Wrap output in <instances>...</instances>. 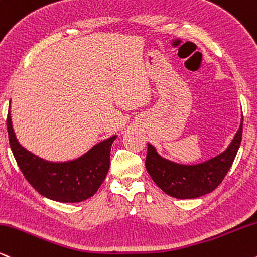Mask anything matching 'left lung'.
Instances as JSON below:
<instances>
[{
    "mask_svg": "<svg viewBox=\"0 0 257 257\" xmlns=\"http://www.w3.org/2000/svg\"><path fill=\"white\" fill-rule=\"evenodd\" d=\"M243 134V119L230 146L207 161L183 165L162 158L153 144L148 143L146 167L162 191L179 200L197 198L220 185L236 158Z\"/></svg>",
    "mask_w": 257,
    "mask_h": 257,
    "instance_id": "8db88e82",
    "label": "left lung"
}]
</instances>
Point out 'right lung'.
Here are the masks:
<instances>
[{
	"label": "right lung",
	"mask_w": 257,
	"mask_h": 257,
	"mask_svg": "<svg viewBox=\"0 0 257 257\" xmlns=\"http://www.w3.org/2000/svg\"><path fill=\"white\" fill-rule=\"evenodd\" d=\"M7 130L15 161L27 182L42 196L62 203H77L95 195L109 170L111 144L117 137L99 142L77 159L48 161L19 143L12 123L11 102Z\"/></svg>",
	"instance_id": "1"
}]
</instances>
